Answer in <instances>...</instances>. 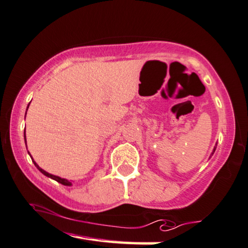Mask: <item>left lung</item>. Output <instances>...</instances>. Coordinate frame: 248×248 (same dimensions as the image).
Here are the masks:
<instances>
[{"mask_svg": "<svg viewBox=\"0 0 248 248\" xmlns=\"http://www.w3.org/2000/svg\"><path fill=\"white\" fill-rule=\"evenodd\" d=\"M216 147H217V144H216V146L214 147V150H213V153H211V155H210V157L214 155V153H215V151H216ZM210 157H209V158H210Z\"/></svg>", "mask_w": 248, "mask_h": 248, "instance_id": "obj_1", "label": "left lung"}]
</instances>
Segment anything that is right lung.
I'll return each instance as SVG.
<instances>
[{
  "label": "right lung",
  "instance_id": "right-lung-1",
  "mask_svg": "<svg viewBox=\"0 0 248 248\" xmlns=\"http://www.w3.org/2000/svg\"><path fill=\"white\" fill-rule=\"evenodd\" d=\"M29 105H30V103L28 104V106H27V110H28V108H29ZM26 114H27V111H26ZM25 118H26V116H25ZM24 137H25V143L27 144V142H26V128H25V132H24ZM28 154L30 155V153L28 152ZM30 157H31V155H30ZM31 159H32V163L34 164V166L35 167H37L38 169H39V171H41V172L44 174V175H46V177H48V178H51V179H53V180H55V181H57L58 183H61V184H62V186H73V183H71L70 181H68V180L67 179H64V178H61V177H57V175H54V174H51V173H48V172H46V170H43L42 168H40L39 167V165L35 163V161L33 160V158L32 157H31Z\"/></svg>",
  "mask_w": 248,
  "mask_h": 248
}]
</instances>
